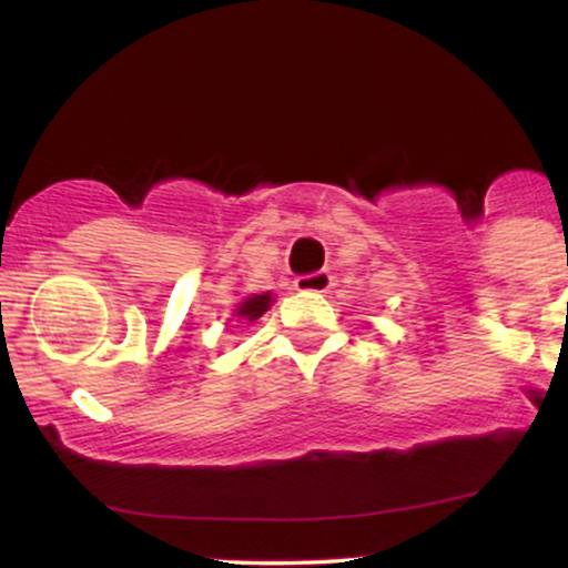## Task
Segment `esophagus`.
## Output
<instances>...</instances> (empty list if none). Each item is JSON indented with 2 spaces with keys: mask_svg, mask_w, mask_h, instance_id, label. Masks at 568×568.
Returning <instances> with one entry per match:
<instances>
[{
  "mask_svg": "<svg viewBox=\"0 0 568 568\" xmlns=\"http://www.w3.org/2000/svg\"><path fill=\"white\" fill-rule=\"evenodd\" d=\"M331 285H334V277H331V272H325V270L296 277V291H304V293H325Z\"/></svg>",
  "mask_w": 568,
  "mask_h": 568,
  "instance_id": "34e87169",
  "label": "esophagus"
}]
</instances>
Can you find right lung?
Here are the masks:
<instances>
[{"instance_id":"right-lung-1","label":"right lung","mask_w":568,"mask_h":568,"mask_svg":"<svg viewBox=\"0 0 568 568\" xmlns=\"http://www.w3.org/2000/svg\"><path fill=\"white\" fill-rule=\"evenodd\" d=\"M270 304H272L270 293H262V296H258V293H256V296L245 298V302L237 306V315L253 323V321H258V317H262L266 310H270Z\"/></svg>"}]
</instances>
